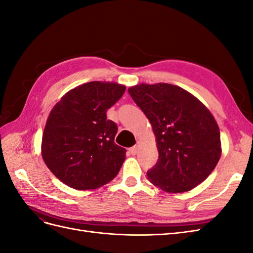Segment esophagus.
<instances>
[{
	"label": "esophagus",
	"mask_w": 253,
	"mask_h": 253,
	"mask_svg": "<svg viewBox=\"0 0 253 253\" xmlns=\"http://www.w3.org/2000/svg\"><path fill=\"white\" fill-rule=\"evenodd\" d=\"M138 151H139L138 145H134V147H132L131 149H129V153H131L132 155H136L137 153H138Z\"/></svg>",
	"instance_id": "1"
}]
</instances>
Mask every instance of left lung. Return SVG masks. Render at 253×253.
<instances>
[{
  "label": "left lung",
  "mask_w": 253,
  "mask_h": 253,
  "mask_svg": "<svg viewBox=\"0 0 253 253\" xmlns=\"http://www.w3.org/2000/svg\"><path fill=\"white\" fill-rule=\"evenodd\" d=\"M149 119L158 162L148 171L153 185L182 193L203 182L221 155L219 128L211 112L189 91L168 83H141L128 88Z\"/></svg>",
  "instance_id": "left-lung-1"
}]
</instances>
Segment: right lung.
<instances>
[{"mask_svg": "<svg viewBox=\"0 0 253 253\" xmlns=\"http://www.w3.org/2000/svg\"><path fill=\"white\" fill-rule=\"evenodd\" d=\"M125 91L116 82H87L67 91L50 111L42 158L66 186L94 190L116 177L126 150L114 142L118 127L106 119V111Z\"/></svg>", "mask_w": 253, "mask_h": 253, "instance_id": "right-lung-1", "label": "right lung"}]
</instances>
